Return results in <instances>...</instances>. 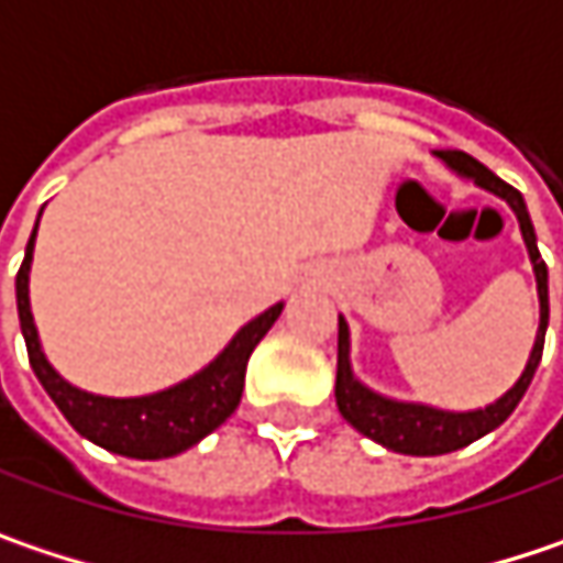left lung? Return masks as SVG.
Listing matches in <instances>:
<instances>
[{
  "label": "left lung",
  "instance_id": "1",
  "mask_svg": "<svg viewBox=\"0 0 563 563\" xmlns=\"http://www.w3.org/2000/svg\"><path fill=\"white\" fill-rule=\"evenodd\" d=\"M432 156L452 169L459 179H471L477 188L497 195L500 201L509 205V211L519 221V233L526 243V253L536 272V291H539V330H536V342L532 352L526 358L522 375L516 384L500 394L494 404L477 407V410H442L432 404H420V400H397L387 397L382 390L368 387L355 375L352 368V336H349V323L340 313V352H336V407H340L342 420L352 429H358L362 435H368L372 442H378L390 452L400 455H449L459 452L464 445L477 442L481 435L494 432L500 422L509 420V413L519 407V400L526 397L529 384L536 378V368L542 362L544 349V330H548V268L539 260V243H536V227L529 218V208L522 201V195L506 185L500 176H494L484 163H477L474 156H467L462 150H432Z\"/></svg>",
  "mask_w": 563,
  "mask_h": 563
}]
</instances>
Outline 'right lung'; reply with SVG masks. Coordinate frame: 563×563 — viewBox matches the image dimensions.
I'll return each mask as SVG.
<instances>
[{
    "label": "right lung",
    "mask_w": 563,
    "mask_h": 563,
    "mask_svg": "<svg viewBox=\"0 0 563 563\" xmlns=\"http://www.w3.org/2000/svg\"><path fill=\"white\" fill-rule=\"evenodd\" d=\"M41 214H44V208H41ZM41 214H37V223H41ZM37 223L31 230L24 262H21L19 278H15L21 336L27 345V358H31L37 382L44 384V390L60 407V413L69 420V426L79 435H86L89 442H96L114 455L156 462V459L181 455L185 449L198 445L205 435H211L221 422H227V417L240 407V397H243L246 362H250L253 349L262 342V336L272 330V323L282 317L285 301L272 303L268 310H262L260 317L243 323L233 333V340L227 342L205 368L181 378L179 384H169L163 390L141 394V397L92 394V390H82V387L63 378L60 372L51 365V358L44 355V345L37 336V323L31 313V288H27L31 285Z\"/></svg>",
    "instance_id": "obj_1"
}]
</instances>
